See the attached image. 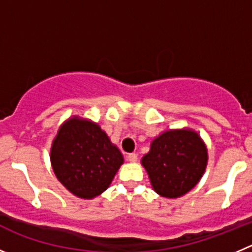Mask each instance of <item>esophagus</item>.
<instances>
[{"label": "esophagus", "instance_id": "34e87169", "mask_svg": "<svg viewBox=\"0 0 252 252\" xmlns=\"http://www.w3.org/2000/svg\"><path fill=\"white\" fill-rule=\"evenodd\" d=\"M127 159L130 160V162H136V160H137V155H136V153H128Z\"/></svg>", "mask_w": 252, "mask_h": 252}]
</instances>
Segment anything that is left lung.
Wrapping results in <instances>:
<instances>
[{"mask_svg":"<svg viewBox=\"0 0 252 252\" xmlns=\"http://www.w3.org/2000/svg\"><path fill=\"white\" fill-rule=\"evenodd\" d=\"M207 160V148L198 133L171 130L153 141L142 164L159 195L178 198L199 182Z\"/></svg>","mask_w":252,"mask_h":252,"instance_id":"left-lung-1","label":"left lung"}]
</instances>
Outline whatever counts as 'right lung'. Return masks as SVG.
Segmentation results:
<instances>
[{
  "instance_id": "1",
  "label": "right lung",
  "mask_w": 252,
  "mask_h": 252,
  "mask_svg": "<svg viewBox=\"0 0 252 252\" xmlns=\"http://www.w3.org/2000/svg\"><path fill=\"white\" fill-rule=\"evenodd\" d=\"M57 178L80 198H94L107 189L124 157L99 125L71 119L59 128L50 152Z\"/></svg>"
}]
</instances>
